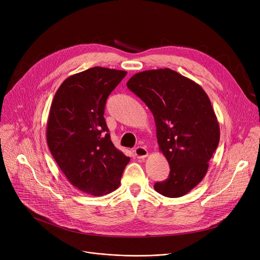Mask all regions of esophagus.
I'll use <instances>...</instances> for the list:
<instances>
[{"label":"esophagus","mask_w":260,"mask_h":260,"mask_svg":"<svg viewBox=\"0 0 260 260\" xmlns=\"http://www.w3.org/2000/svg\"><path fill=\"white\" fill-rule=\"evenodd\" d=\"M134 153H135L136 156H137L138 159H144V158H146V157L148 156L147 149H146L145 147H143V146L136 147V148L134 149Z\"/></svg>","instance_id":"34e87169"}]
</instances>
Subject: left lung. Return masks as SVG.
Returning a JSON list of instances; mask_svg holds the SVG:
<instances>
[{
  "label": "left lung",
  "mask_w": 260,
  "mask_h": 260,
  "mask_svg": "<svg viewBox=\"0 0 260 260\" xmlns=\"http://www.w3.org/2000/svg\"><path fill=\"white\" fill-rule=\"evenodd\" d=\"M152 112L159 151L170 165L169 178L156 182L159 194L177 198L207 175L220 139V128L207 92L170 68L144 71L126 83Z\"/></svg>",
  "instance_id": "left-lung-1"
}]
</instances>
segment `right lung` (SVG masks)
<instances>
[{
  "label": "right lung",
  "instance_id": "obj_1",
  "mask_svg": "<svg viewBox=\"0 0 260 260\" xmlns=\"http://www.w3.org/2000/svg\"><path fill=\"white\" fill-rule=\"evenodd\" d=\"M125 71L95 66L63 81L46 128L49 151L67 180L91 196L114 192L129 157L115 147L103 117L106 99Z\"/></svg>",
  "mask_w": 260,
  "mask_h": 260
}]
</instances>
